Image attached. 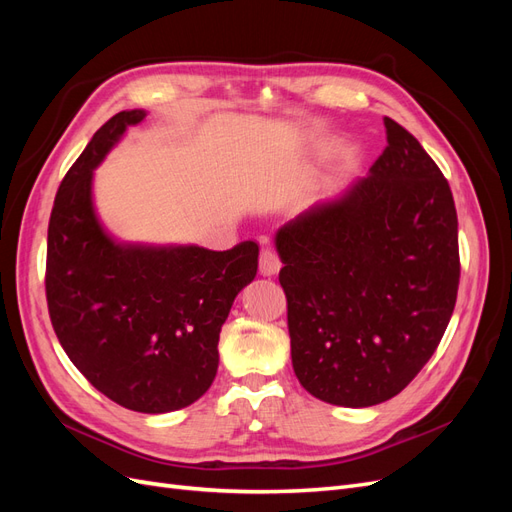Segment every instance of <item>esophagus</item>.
I'll return each instance as SVG.
<instances>
[{
  "instance_id": "1",
  "label": "esophagus",
  "mask_w": 512,
  "mask_h": 512,
  "mask_svg": "<svg viewBox=\"0 0 512 512\" xmlns=\"http://www.w3.org/2000/svg\"><path fill=\"white\" fill-rule=\"evenodd\" d=\"M282 267V260L277 256V252L273 247H265V250L260 252V273L262 275H275Z\"/></svg>"
}]
</instances>
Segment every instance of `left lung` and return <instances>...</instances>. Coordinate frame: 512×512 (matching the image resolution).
I'll list each match as a JSON object with an SVG mask.
<instances>
[{"label": "left lung", "mask_w": 512, "mask_h": 512, "mask_svg": "<svg viewBox=\"0 0 512 512\" xmlns=\"http://www.w3.org/2000/svg\"><path fill=\"white\" fill-rule=\"evenodd\" d=\"M369 177L275 237L292 367L333 406L395 397L436 352L459 288L451 185L421 143L384 117Z\"/></svg>", "instance_id": "obj_1"}]
</instances>
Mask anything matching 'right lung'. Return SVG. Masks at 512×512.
Segmentation results:
<instances>
[{
  "label": "right lung",
  "instance_id": "obj_1",
  "mask_svg": "<svg viewBox=\"0 0 512 512\" xmlns=\"http://www.w3.org/2000/svg\"><path fill=\"white\" fill-rule=\"evenodd\" d=\"M143 111L94 134L61 181L46 243V303L61 348L115 404L145 414L194 404L218 371L222 324L258 269V243L119 245L96 220L91 173Z\"/></svg>",
  "mask_w": 512,
  "mask_h": 512
}]
</instances>
